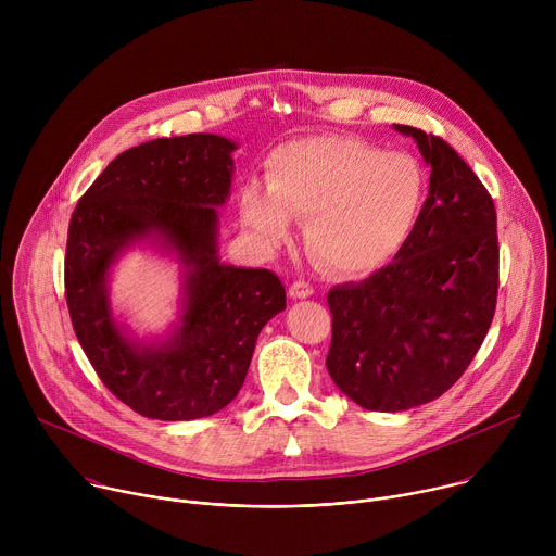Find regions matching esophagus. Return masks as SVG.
<instances>
[{"label": "esophagus", "mask_w": 556, "mask_h": 556, "mask_svg": "<svg viewBox=\"0 0 556 556\" xmlns=\"http://www.w3.org/2000/svg\"><path fill=\"white\" fill-rule=\"evenodd\" d=\"M288 294H290L292 299H305V296H312V294H314V288H312V283H309V281L296 279V281H292V283H290Z\"/></svg>", "instance_id": "obj_1"}]
</instances>
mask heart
<instances>
[{"label":"heart","mask_w":556,"mask_h":556,"mask_svg":"<svg viewBox=\"0 0 556 556\" xmlns=\"http://www.w3.org/2000/svg\"><path fill=\"white\" fill-rule=\"evenodd\" d=\"M425 189L414 155L382 153L345 136H314L268 155V189L244 185L240 215L273 247L288 240L292 217L307 219V242L328 266L367 273L405 249Z\"/></svg>","instance_id":"1"}]
</instances>
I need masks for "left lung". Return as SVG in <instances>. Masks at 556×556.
<instances>
[{
	"label": "left lung",
	"instance_id": "left-lung-1",
	"mask_svg": "<svg viewBox=\"0 0 556 556\" xmlns=\"http://www.w3.org/2000/svg\"><path fill=\"white\" fill-rule=\"evenodd\" d=\"M395 129L431 165L416 228L387 266L328 292V371L369 412H405L448 391L486 339L500 288L491 193L444 138Z\"/></svg>",
	"mask_w": 556,
	"mask_h": 556
}]
</instances>
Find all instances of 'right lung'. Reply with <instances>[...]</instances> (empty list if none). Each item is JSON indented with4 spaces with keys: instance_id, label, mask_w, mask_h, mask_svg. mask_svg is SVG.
<instances>
[{
    "instance_id": "obj_1",
    "label": "right lung",
    "mask_w": 556,
    "mask_h": 556,
    "mask_svg": "<svg viewBox=\"0 0 556 556\" xmlns=\"http://www.w3.org/2000/svg\"><path fill=\"white\" fill-rule=\"evenodd\" d=\"M235 142L213 134L155 138L118 153L78 200L67 228L65 301L74 334L103 384L151 420H195L240 393L257 337L286 307L281 279L215 255L217 213L230 189ZM157 231L188 264L179 332L138 349L115 328L104 273L117 251Z\"/></svg>"
}]
</instances>
